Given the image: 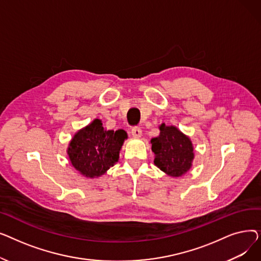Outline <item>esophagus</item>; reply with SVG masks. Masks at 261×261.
<instances>
[{
	"label": "esophagus",
	"mask_w": 261,
	"mask_h": 261,
	"mask_svg": "<svg viewBox=\"0 0 261 261\" xmlns=\"http://www.w3.org/2000/svg\"><path fill=\"white\" fill-rule=\"evenodd\" d=\"M131 134L134 136V138H140L142 135V129L140 127H133L131 129Z\"/></svg>",
	"instance_id": "1"
}]
</instances>
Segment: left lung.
<instances>
[{
  "mask_svg": "<svg viewBox=\"0 0 261 261\" xmlns=\"http://www.w3.org/2000/svg\"><path fill=\"white\" fill-rule=\"evenodd\" d=\"M160 135L151 140L154 164L170 176H181L191 167L194 148L188 136L173 126H160Z\"/></svg>",
  "mask_w": 261,
  "mask_h": 261,
  "instance_id": "left-lung-1",
  "label": "left lung"
}]
</instances>
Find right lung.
<instances>
[{
  "label": "right lung",
  "instance_id": "obj_1",
  "mask_svg": "<svg viewBox=\"0 0 261 261\" xmlns=\"http://www.w3.org/2000/svg\"><path fill=\"white\" fill-rule=\"evenodd\" d=\"M127 133L123 130H105L99 119H95L78 131L67 149L72 165L88 177L103 174L118 161L119 150Z\"/></svg>",
  "mask_w": 261,
  "mask_h": 261
}]
</instances>
